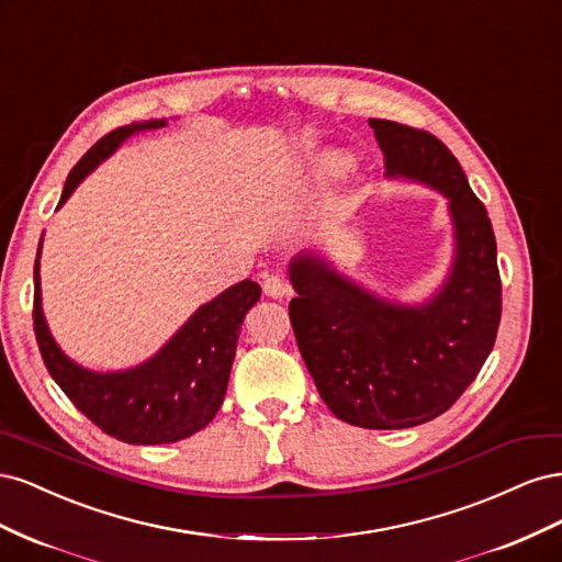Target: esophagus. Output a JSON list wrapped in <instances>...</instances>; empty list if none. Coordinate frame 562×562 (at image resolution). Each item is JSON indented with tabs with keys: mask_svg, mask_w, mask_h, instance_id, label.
Masks as SVG:
<instances>
[{
	"mask_svg": "<svg viewBox=\"0 0 562 562\" xmlns=\"http://www.w3.org/2000/svg\"><path fill=\"white\" fill-rule=\"evenodd\" d=\"M262 288H265V295L274 297V300H283V297H291L293 295V288L288 285V281L283 277H279V274H269L265 279Z\"/></svg>",
	"mask_w": 562,
	"mask_h": 562,
	"instance_id": "esophagus-1",
	"label": "esophagus"
}]
</instances>
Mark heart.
Wrapping results in <instances>:
<instances>
[{
    "label": "heart",
    "mask_w": 562,
    "mask_h": 562,
    "mask_svg": "<svg viewBox=\"0 0 562 562\" xmlns=\"http://www.w3.org/2000/svg\"><path fill=\"white\" fill-rule=\"evenodd\" d=\"M353 168L351 155L342 149H321L316 155L307 159V168H304V178H307L310 187H328L333 182H339L347 178Z\"/></svg>",
    "instance_id": "1"
}]
</instances>
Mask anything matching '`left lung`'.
<instances>
[{
  "mask_svg": "<svg viewBox=\"0 0 562 562\" xmlns=\"http://www.w3.org/2000/svg\"><path fill=\"white\" fill-rule=\"evenodd\" d=\"M386 178L448 199L452 260L436 291L401 302L342 274L323 250L288 265L291 321L330 413L363 429H407L446 413L495 347L502 316L497 241L452 151L427 131L370 119Z\"/></svg>",
  "mask_w": 562,
  "mask_h": 562,
  "instance_id": "left-lung-1",
  "label": "left lung"
}]
</instances>
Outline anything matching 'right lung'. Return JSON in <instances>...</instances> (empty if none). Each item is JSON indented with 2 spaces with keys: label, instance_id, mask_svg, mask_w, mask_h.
<instances>
[{
  "label": "right lung",
  "instance_id": "obj_1",
  "mask_svg": "<svg viewBox=\"0 0 562 562\" xmlns=\"http://www.w3.org/2000/svg\"><path fill=\"white\" fill-rule=\"evenodd\" d=\"M166 124L168 119L133 122L98 140L67 176L58 209L72 196L79 182L128 138ZM42 241L35 260V335L50 378L77 411L105 434L131 446L176 443L209 427L225 401L236 342L248 310L260 300V285L250 279L229 285L211 302H203L147 361L100 372L72 361L48 330L42 310Z\"/></svg>",
  "mask_w": 562,
  "mask_h": 562
}]
</instances>
